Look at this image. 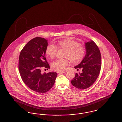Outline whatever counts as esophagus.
I'll list each match as a JSON object with an SVG mask.
<instances>
[{"mask_svg": "<svg viewBox=\"0 0 122 122\" xmlns=\"http://www.w3.org/2000/svg\"><path fill=\"white\" fill-rule=\"evenodd\" d=\"M66 71H58L57 73H58L59 74H64V73H65Z\"/></svg>", "mask_w": 122, "mask_h": 122, "instance_id": "1", "label": "esophagus"}]
</instances>
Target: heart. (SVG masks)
Segmentation results:
<instances>
[{
    "label": "heart",
    "instance_id": "b5f03b06",
    "mask_svg": "<svg viewBox=\"0 0 122 122\" xmlns=\"http://www.w3.org/2000/svg\"><path fill=\"white\" fill-rule=\"evenodd\" d=\"M58 48L65 50L64 57L66 58L58 59L53 61L51 67L53 70L57 71H63L70 61L73 63L81 62L86 55V49L84 47L80 45L76 41L66 39L58 41L57 43ZM58 51L56 46L52 44L49 45L46 47V54L51 58H54Z\"/></svg>",
    "mask_w": 122,
    "mask_h": 122
}]
</instances>
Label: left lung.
<instances>
[{
  "instance_id": "left-lung-1",
  "label": "left lung",
  "mask_w": 122,
  "mask_h": 122,
  "mask_svg": "<svg viewBox=\"0 0 122 122\" xmlns=\"http://www.w3.org/2000/svg\"><path fill=\"white\" fill-rule=\"evenodd\" d=\"M86 54L81 63L74 67L82 72L76 73L71 81L76 88L83 90L90 87L98 78L101 68V55L98 47L92 40L85 42Z\"/></svg>"
}]
</instances>
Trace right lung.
Returning a JSON list of instances; mask_svg holds the SVG:
<instances>
[{
    "label": "right lung",
    "instance_id": "right-lung-1",
    "mask_svg": "<svg viewBox=\"0 0 122 122\" xmlns=\"http://www.w3.org/2000/svg\"><path fill=\"white\" fill-rule=\"evenodd\" d=\"M47 40L37 37L31 39L20 52L19 70L24 83L31 90L45 93L53 86L57 74L50 72L42 74L43 67L50 68L45 57Z\"/></svg>",
    "mask_w": 122,
    "mask_h": 122
}]
</instances>
